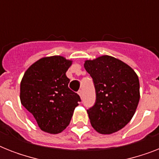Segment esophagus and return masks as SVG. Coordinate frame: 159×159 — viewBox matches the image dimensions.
<instances>
[{"instance_id": "1", "label": "esophagus", "mask_w": 159, "mask_h": 159, "mask_svg": "<svg viewBox=\"0 0 159 159\" xmlns=\"http://www.w3.org/2000/svg\"><path fill=\"white\" fill-rule=\"evenodd\" d=\"M78 95H79L80 97L82 98V90H79V91H78Z\"/></svg>"}]
</instances>
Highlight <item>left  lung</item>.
<instances>
[{"label":"left lung","instance_id":"8db88e82","mask_svg":"<svg viewBox=\"0 0 159 159\" xmlns=\"http://www.w3.org/2000/svg\"><path fill=\"white\" fill-rule=\"evenodd\" d=\"M94 82L97 101L87 110L91 125L102 134L120 130L133 118L140 92L138 75L123 61L109 55L86 60Z\"/></svg>","mask_w":159,"mask_h":159}]
</instances>
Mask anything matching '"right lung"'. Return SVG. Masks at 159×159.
<instances>
[{"label": "right lung", "instance_id": "1", "mask_svg": "<svg viewBox=\"0 0 159 159\" xmlns=\"http://www.w3.org/2000/svg\"><path fill=\"white\" fill-rule=\"evenodd\" d=\"M72 63L60 55L43 57L30 66L21 79V104L43 132H62L81 102L79 96L68 88L66 72Z\"/></svg>", "mask_w": 159, "mask_h": 159}]
</instances>
